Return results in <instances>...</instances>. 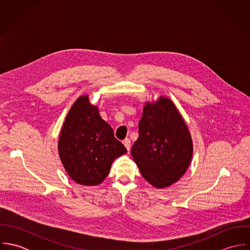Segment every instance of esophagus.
<instances>
[{"mask_svg":"<svg viewBox=\"0 0 250 250\" xmlns=\"http://www.w3.org/2000/svg\"><path fill=\"white\" fill-rule=\"evenodd\" d=\"M123 144L125 145V147H126L128 150H130V148H131V141H130L129 139H125V140L123 141Z\"/></svg>","mask_w":250,"mask_h":250,"instance_id":"1","label":"esophagus"}]
</instances>
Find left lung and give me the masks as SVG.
<instances>
[{
	"mask_svg": "<svg viewBox=\"0 0 250 250\" xmlns=\"http://www.w3.org/2000/svg\"><path fill=\"white\" fill-rule=\"evenodd\" d=\"M131 155L143 178L155 188L168 187L185 174L192 156V142L171 100L161 97L154 104L146 103Z\"/></svg>",
	"mask_w": 250,
	"mask_h": 250,
	"instance_id": "left-lung-1",
	"label": "left lung"
}]
</instances>
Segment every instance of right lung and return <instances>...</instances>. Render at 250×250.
Wrapping results in <instances>:
<instances>
[{"label":"right lung","mask_w":250,"mask_h":250,"mask_svg":"<svg viewBox=\"0 0 250 250\" xmlns=\"http://www.w3.org/2000/svg\"><path fill=\"white\" fill-rule=\"evenodd\" d=\"M127 152L86 95L73 104L63 123L59 154L68 175L85 186L101 184L114 159Z\"/></svg>","instance_id":"add662e5"}]
</instances>
